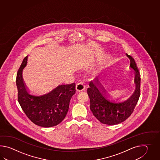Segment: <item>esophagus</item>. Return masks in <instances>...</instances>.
Listing matches in <instances>:
<instances>
[{
  "instance_id": "34e87169",
  "label": "esophagus",
  "mask_w": 160,
  "mask_h": 160,
  "mask_svg": "<svg viewBox=\"0 0 160 160\" xmlns=\"http://www.w3.org/2000/svg\"><path fill=\"white\" fill-rule=\"evenodd\" d=\"M85 86L83 82H79L76 85V90L77 92H82L85 89Z\"/></svg>"
}]
</instances>
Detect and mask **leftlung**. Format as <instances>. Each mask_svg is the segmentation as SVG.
<instances>
[{
  "instance_id": "1",
  "label": "left lung",
  "mask_w": 160,
  "mask_h": 160,
  "mask_svg": "<svg viewBox=\"0 0 160 160\" xmlns=\"http://www.w3.org/2000/svg\"><path fill=\"white\" fill-rule=\"evenodd\" d=\"M130 61V68L134 74L136 88L127 98H121L106 90L98 78L91 81L87 92L90 100V110L101 122L117 125L128 118L133 112L140 96L141 78L139 70L132 56L126 54Z\"/></svg>"
}]
</instances>
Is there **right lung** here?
<instances>
[{
    "label": "right lung",
    "mask_w": 160,
    "mask_h": 160,
    "mask_svg": "<svg viewBox=\"0 0 160 160\" xmlns=\"http://www.w3.org/2000/svg\"><path fill=\"white\" fill-rule=\"evenodd\" d=\"M28 55L18 69L16 84L18 100L22 110L32 122L48 128L56 126L65 118L70 101L75 93V83L61 84L45 92H31L27 88L22 77Z\"/></svg>",
    "instance_id": "right-lung-1"
}]
</instances>
